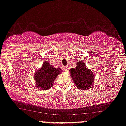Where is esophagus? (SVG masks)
Segmentation results:
<instances>
[{
    "label": "esophagus",
    "instance_id": "esophagus-1",
    "mask_svg": "<svg viewBox=\"0 0 126 126\" xmlns=\"http://www.w3.org/2000/svg\"><path fill=\"white\" fill-rule=\"evenodd\" d=\"M63 70H65V71H66V70H67L68 69V66H63Z\"/></svg>",
    "mask_w": 126,
    "mask_h": 126
}]
</instances>
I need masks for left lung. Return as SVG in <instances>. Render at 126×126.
Masks as SVG:
<instances>
[{
    "instance_id": "8db88e82",
    "label": "left lung",
    "mask_w": 126,
    "mask_h": 126,
    "mask_svg": "<svg viewBox=\"0 0 126 126\" xmlns=\"http://www.w3.org/2000/svg\"><path fill=\"white\" fill-rule=\"evenodd\" d=\"M70 76L75 87L81 90H88L93 85L94 74L83 61L76 63V67L70 69Z\"/></svg>"
}]
</instances>
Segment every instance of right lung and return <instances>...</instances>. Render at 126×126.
I'll list each match as a JSON object with an SVG mask.
<instances>
[{"instance_id": "right-lung-1", "label": "right lung", "mask_w": 126, "mask_h": 126, "mask_svg": "<svg viewBox=\"0 0 126 126\" xmlns=\"http://www.w3.org/2000/svg\"><path fill=\"white\" fill-rule=\"evenodd\" d=\"M61 72V68H56L51 65L48 61H45L43 63V66L34 75L36 86L41 90L48 89L52 87L54 79H56Z\"/></svg>"}]
</instances>
